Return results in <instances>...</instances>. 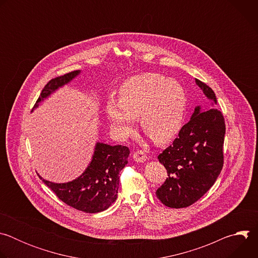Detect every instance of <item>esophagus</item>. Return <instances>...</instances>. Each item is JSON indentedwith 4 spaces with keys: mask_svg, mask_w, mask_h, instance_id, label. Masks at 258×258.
Returning <instances> with one entry per match:
<instances>
[{
    "mask_svg": "<svg viewBox=\"0 0 258 258\" xmlns=\"http://www.w3.org/2000/svg\"><path fill=\"white\" fill-rule=\"evenodd\" d=\"M133 158L137 162H144L147 159V155L143 150H138L133 154Z\"/></svg>",
    "mask_w": 258,
    "mask_h": 258,
    "instance_id": "esophagus-1",
    "label": "esophagus"
}]
</instances>
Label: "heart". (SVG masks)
Wrapping results in <instances>:
<instances>
[{
	"label": "heart",
	"instance_id": "obj_1",
	"mask_svg": "<svg viewBox=\"0 0 258 258\" xmlns=\"http://www.w3.org/2000/svg\"><path fill=\"white\" fill-rule=\"evenodd\" d=\"M186 90L175 80L146 72L125 80L118 102L110 98L105 113L113 132L125 138L134 132L135 119L157 145L172 141L180 132L187 112Z\"/></svg>",
	"mask_w": 258,
	"mask_h": 258
}]
</instances>
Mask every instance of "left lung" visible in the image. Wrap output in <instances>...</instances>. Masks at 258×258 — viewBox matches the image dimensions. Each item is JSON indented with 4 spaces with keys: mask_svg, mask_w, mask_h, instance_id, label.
I'll use <instances>...</instances> for the list:
<instances>
[{
    "mask_svg": "<svg viewBox=\"0 0 258 258\" xmlns=\"http://www.w3.org/2000/svg\"><path fill=\"white\" fill-rule=\"evenodd\" d=\"M196 84L212 101V108L201 112L197 106L172 145L158 155L168 177L156 196L170 208L188 207L198 201L213 186L224 165L225 118L216 108L212 89L197 79Z\"/></svg>",
    "mask_w": 258,
    "mask_h": 258,
    "instance_id": "obj_1",
    "label": "left lung"
}]
</instances>
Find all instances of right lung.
Instances as JSON below:
<instances>
[{
    "label": "right lung",
    "instance_id": "add662e5",
    "mask_svg": "<svg viewBox=\"0 0 258 258\" xmlns=\"http://www.w3.org/2000/svg\"><path fill=\"white\" fill-rule=\"evenodd\" d=\"M80 70L52 79L42 90L32 110L60 87L80 75ZM130 150L122 145L110 146L97 143L93 159L84 173L72 181L55 183L43 177V181L65 204L78 210L97 213L104 211L117 198L119 172L127 164Z\"/></svg>",
    "mask_w": 258,
    "mask_h": 258
}]
</instances>
